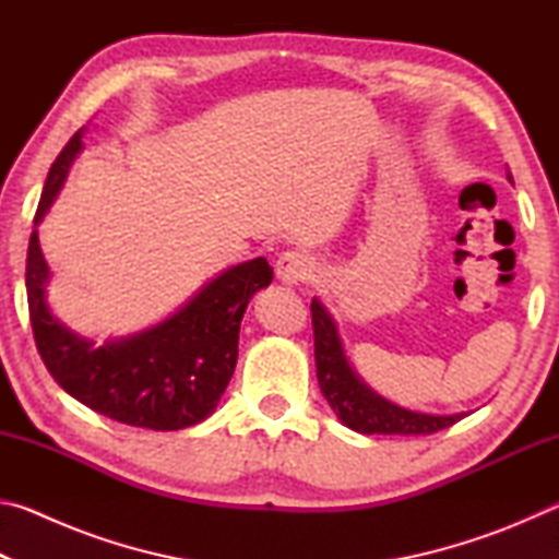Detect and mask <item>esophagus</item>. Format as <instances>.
Masks as SVG:
<instances>
[{"label": "esophagus", "mask_w": 559, "mask_h": 559, "mask_svg": "<svg viewBox=\"0 0 559 559\" xmlns=\"http://www.w3.org/2000/svg\"><path fill=\"white\" fill-rule=\"evenodd\" d=\"M316 261L302 251H286L276 261V278L286 286H298L313 278Z\"/></svg>", "instance_id": "obj_1"}]
</instances>
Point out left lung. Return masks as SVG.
I'll list each match as a JSON object with an SVG mask.
<instances>
[{
  "label": "left lung",
  "instance_id": "obj_1",
  "mask_svg": "<svg viewBox=\"0 0 559 559\" xmlns=\"http://www.w3.org/2000/svg\"><path fill=\"white\" fill-rule=\"evenodd\" d=\"M513 182V175L508 173ZM316 335V370L320 392L333 406L337 419L359 433H402V437H424L451 427L466 414H421L396 406L390 400L370 390L359 374L347 362L343 340H340L333 316L328 313L323 302L313 298L310 302Z\"/></svg>",
  "mask_w": 559,
  "mask_h": 559
}]
</instances>
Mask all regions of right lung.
Segmentation results:
<instances>
[{"mask_svg": "<svg viewBox=\"0 0 559 559\" xmlns=\"http://www.w3.org/2000/svg\"><path fill=\"white\" fill-rule=\"evenodd\" d=\"M83 130L66 143L46 177L34 226L49 212ZM273 269L253 259L226 269L163 323L143 333L108 340L100 347L53 318L46 302V266L39 234L26 253V298L34 340L46 370L73 400L112 421L138 429L177 431L204 421L229 384L239 357V328L251 296L266 288Z\"/></svg>", "mask_w": 559, "mask_h": 559, "instance_id": "1", "label": "right lung"}]
</instances>
